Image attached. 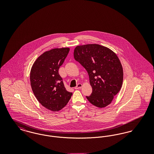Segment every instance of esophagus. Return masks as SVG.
<instances>
[{
    "mask_svg": "<svg viewBox=\"0 0 154 154\" xmlns=\"http://www.w3.org/2000/svg\"><path fill=\"white\" fill-rule=\"evenodd\" d=\"M82 85L81 84H78L77 85V86L74 88V89H80V88H81L82 87Z\"/></svg>",
    "mask_w": 154,
    "mask_h": 154,
    "instance_id": "34e87169",
    "label": "esophagus"
}]
</instances>
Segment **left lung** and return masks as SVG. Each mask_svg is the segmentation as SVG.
Listing matches in <instances>:
<instances>
[{"label": "left lung", "instance_id": "obj_1", "mask_svg": "<svg viewBox=\"0 0 154 154\" xmlns=\"http://www.w3.org/2000/svg\"><path fill=\"white\" fill-rule=\"evenodd\" d=\"M74 57L88 72L92 92L88 101L99 108L106 107L120 91L123 69L117 55L109 48L99 44L78 45Z\"/></svg>", "mask_w": 154, "mask_h": 154}]
</instances>
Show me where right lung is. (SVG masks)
Returning a JSON list of instances; mask_svg holds the SVG:
<instances>
[{"label":"right lung","instance_id":"right-lung-1","mask_svg":"<svg viewBox=\"0 0 154 154\" xmlns=\"http://www.w3.org/2000/svg\"><path fill=\"white\" fill-rule=\"evenodd\" d=\"M69 50V48H62L45 52L37 58L30 70L34 95L43 106L52 111L63 109L73 94L66 91L58 73Z\"/></svg>","mask_w":154,"mask_h":154}]
</instances>
